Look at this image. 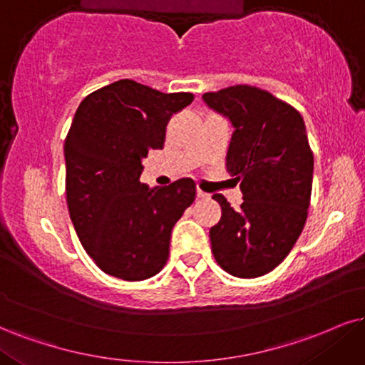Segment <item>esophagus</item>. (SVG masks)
I'll return each instance as SVG.
<instances>
[{
  "mask_svg": "<svg viewBox=\"0 0 365 365\" xmlns=\"http://www.w3.org/2000/svg\"><path fill=\"white\" fill-rule=\"evenodd\" d=\"M196 196L200 197V200H208V197H210L208 192H205V191H201V190L196 191Z\"/></svg>",
  "mask_w": 365,
  "mask_h": 365,
  "instance_id": "34e87169",
  "label": "esophagus"
}]
</instances>
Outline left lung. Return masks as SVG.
Wrapping results in <instances>:
<instances>
[{
	"mask_svg": "<svg viewBox=\"0 0 365 365\" xmlns=\"http://www.w3.org/2000/svg\"><path fill=\"white\" fill-rule=\"evenodd\" d=\"M203 100L235 127L225 168L244 192L238 210L213 195L222 218L210 230L211 250L232 276H264L287 257L308 218L313 152L303 116L249 84L205 93Z\"/></svg>",
	"mask_w": 365,
	"mask_h": 365,
	"instance_id": "obj_1",
	"label": "left lung"
}]
</instances>
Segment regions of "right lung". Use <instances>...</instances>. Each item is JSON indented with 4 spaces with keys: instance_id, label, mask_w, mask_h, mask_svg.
I'll return each instance as SVG.
<instances>
[{
    "instance_id": "right-lung-1",
    "label": "right lung",
    "mask_w": 365,
    "mask_h": 365,
    "mask_svg": "<svg viewBox=\"0 0 365 365\" xmlns=\"http://www.w3.org/2000/svg\"><path fill=\"white\" fill-rule=\"evenodd\" d=\"M192 93H160L132 79L88 94L64 143L71 220L94 264L123 281L155 276L169 257L170 232L196 197L192 179L148 190L142 159L164 147L170 116Z\"/></svg>"
}]
</instances>
